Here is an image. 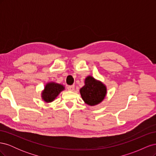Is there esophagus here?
Masks as SVG:
<instances>
[{
    "label": "esophagus",
    "instance_id": "esophagus-1",
    "mask_svg": "<svg viewBox=\"0 0 156 156\" xmlns=\"http://www.w3.org/2000/svg\"><path fill=\"white\" fill-rule=\"evenodd\" d=\"M68 89L69 91H73L75 89V85H71L68 87Z\"/></svg>",
    "mask_w": 156,
    "mask_h": 156
}]
</instances>
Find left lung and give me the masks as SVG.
<instances>
[{
	"label": "left lung",
	"instance_id": "1",
	"mask_svg": "<svg viewBox=\"0 0 156 156\" xmlns=\"http://www.w3.org/2000/svg\"><path fill=\"white\" fill-rule=\"evenodd\" d=\"M79 92L87 105L95 106L105 98L107 88L103 82L88 75L84 79V85L79 90Z\"/></svg>",
	"mask_w": 156,
	"mask_h": 156
}]
</instances>
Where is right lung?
<instances>
[{
  "label": "right lung",
  "mask_w": 156,
  "mask_h": 156,
  "mask_svg": "<svg viewBox=\"0 0 156 156\" xmlns=\"http://www.w3.org/2000/svg\"><path fill=\"white\" fill-rule=\"evenodd\" d=\"M64 90L65 87L63 84L53 81L48 82L41 92V97L42 100L47 103L53 102L59 94Z\"/></svg>",
  "instance_id": "1"
}]
</instances>
